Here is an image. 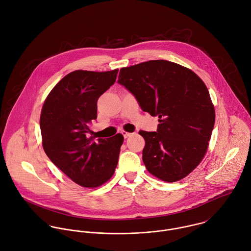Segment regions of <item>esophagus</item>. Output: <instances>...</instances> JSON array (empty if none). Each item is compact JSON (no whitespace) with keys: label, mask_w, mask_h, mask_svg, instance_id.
Wrapping results in <instances>:
<instances>
[{"label":"esophagus","mask_w":251,"mask_h":251,"mask_svg":"<svg viewBox=\"0 0 251 251\" xmlns=\"http://www.w3.org/2000/svg\"><path fill=\"white\" fill-rule=\"evenodd\" d=\"M122 134H123V136H124L125 138H128V137L131 136L133 133H131V132H126V131H123Z\"/></svg>","instance_id":"obj_1"}]
</instances>
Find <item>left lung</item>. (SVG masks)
I'll return each instance as SVG.
<instances>
[{
  "label": "left lung",
  "instance_id": "8db88e82",
  "mask_svg": "<svg viewBox=\"0 0 251 251\" xmlns=\"http://www.w3.org/2000/svg\"><path fill=\"white\" fill-rule=\"evenodd\" d=\"M118 83L144 112L158 117L156 131H139L147 170L168 182L186 177L203 159L215 126V108L204 82L178 64L152 60L121 69Z\"/></svg>",
  "mask_w": 251,
  "mask_h": 251
}]
</instances>
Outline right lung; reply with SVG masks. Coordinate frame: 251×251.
Segmentation results:
<instances>
[{"label": "right lung", "mask_w": 251, "mask_h": 251, "mask_svg": "<svg viewBox=\"0 0 251 251\" xmlns=\"http://www.w3.org/2000/svg\"><path fill=\"white\" fill-rule=\"evenodd\" d=\"M118 71L71 72L53 88L42 106L39 125L45 153L84 187L106 182L118 164L122 134L98 140L89 137V124L98 117V100L115 83Z\"/></svg>", "instance_id": "right-lung-1"}]
</instances>
